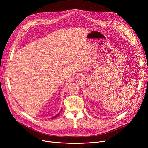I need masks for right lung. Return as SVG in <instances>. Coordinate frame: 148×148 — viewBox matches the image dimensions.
<instances>
[{
    "mask_svg": "<svg viewBox=\"0 0 148 148\" xmlns=\"http://www.w3.org/2000/svg\"><path fill=\"white\" fill-rule=\"evenodd\" d=\"M59 114H60V113H59V114H57L56 116H54V117H52V119H53V118H56V117H58V116L59 115Z\"/></svg>",
    "mask_w": 148,
    "mask_h": 148,
    "instance_id": "obj_1",
    "label": "right lung"
}]
</instances>
